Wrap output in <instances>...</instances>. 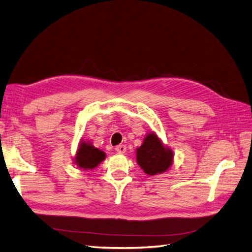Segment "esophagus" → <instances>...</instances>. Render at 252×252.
I'll return each instance as SVG.
<instances>
[{"mask_svg":"<svg viewBox=\"0 0 252 252\" xmlns=\"http://www.w3.org/2000/svg\"><path fill=\"white\" fill-rule=\"evenodd\" d=\"M115 150L118 153H125L126 151V147L125 145H119L115 148Z\"/></svg>","mask_w":252,"mask_h":252,"instance_id":"34e87169","label":"esophagus"}]
</instances>
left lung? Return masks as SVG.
I'll return each mask as SVG.
<instances>
[{"mask_svg": "<svg viewBox=\"0 0 252 252\" xmlns=\"http://www.w3.org/2000/svg\"><path fill=\"white\" fill-rule=\"evenodd\" d=\"M136 159L146 175L154 176L168 170L172 165L173 153L164 147L156 133H149L136 151Z\"/></svg>", "mask_w": 252, "mask_h": 252, "instance_id": "8db88e82", "label": "left lung"}]
</instances>
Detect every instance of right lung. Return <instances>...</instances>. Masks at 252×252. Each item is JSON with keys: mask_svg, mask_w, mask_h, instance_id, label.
<instances>
[{"mask_svg": "<svg viewBox=\"0 0 252 252\" xmlns=\"http://www.w3.org/2000/svg\"><path fill=\"white\" fill-rule=\"evenodd\" d=\"M105 158V153L92 144L82 141L75 156V164L83 169H94Z\"/></svg>", "mask_w": 252, "mask_h": 252, "instance_id": "obj_1", "label": "right lung"}]
</instances>
